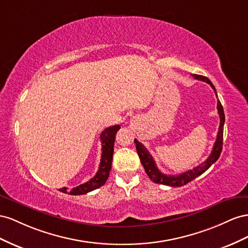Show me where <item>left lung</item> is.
Here are the masks:
<instances>
[{
	"label": "left lung",
	"instance_id": "8db88e82",
	"mask_svg": "<svg viewBox=\"0 0 248 248\" xmlns=\"http://www.w3.org/2000/svg\"><path fill=\"white\" fill-rule=\"evenodd\" d=\"M193 77L196 80H201V81H203V82L210 84L211 87L214 89L215 94L217 95L214 85L212 84V82L208 79V78L203 77V76H200V75H193ZM217 109H218L219 117H220V124H219L217 138H216V141L214 143L213 150H212L211 155H209V158L203 162V163L194 167L193 169H190V170H188V171L183 172L181 174L167 175V174L162 173L158 169L157 165H155L153 155L148 153L146 148L142 144H141L137 139H134V141H135V144H136L137 154H138L140 161H141V164L143 165L144 170H145L146 174L148 175V178H150L155 184H162V185H167L170 187H182L184 185H186V184H188L189 182L193 181L199 175L202 174L212 164L215 163L222 151L223 125H224V120H225L222 105L219 101H217Z\"/></svg>",
	"mask_w": 248,
	"mask_h": 248
}]
</instances>
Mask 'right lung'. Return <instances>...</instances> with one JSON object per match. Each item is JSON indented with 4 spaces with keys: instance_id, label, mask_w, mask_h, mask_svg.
Segmentation results:
<instances>
[{
    "instance_id": "add662e5",
    "label": "right lung",
    "mask_w": 248,
    "mask_h": 248,
    "mask_svg": "<svg viewBox=\"0 0 248 248\" xmlns=\"http://www.w3.org/2000/svg\"><path fill=\"white\" fill-rule=\"evenodd\" d=\"M119 129H120V125L116 124V125L109 126V128L105 129L102 132L101 134L102 159H101L100 167H98V170L93 178L90 179L88 182L81 184V185L77 186L70 190H68L66 187H63L59 189V191H61L63 193H68L72 195H81V194H86L90 192V191L95 190L104 185L110 174L113 151H114L115 135Z\"/></svg>"
}]
</instances>
